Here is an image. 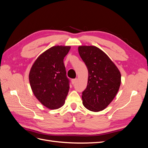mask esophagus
Returning a JSON list of instances; mask_svg holds the SVG:
<instances>
[{
  "label": "esophagus",
  "mask_w": 148,
  "mask_h": 148,
  "mask_svg": "<svg viewBox=\"0 0 148 148\" xmlns=\"http://www.w3.org/2000/svg\"><path fill=\"white\" fill-rule=\"evenodd\" d=\"M77 78L72 79H71V83H72L73 84H74L76 83V82H77Z\"/></svg>",
  "instance_id": "obj_1"
}]
</instances>
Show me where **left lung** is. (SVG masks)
Masks as SVG:
<instances>
[{
  "label": "left lung",
  "instance_id": "1",
  "mask_svg": "<svg viewBox=\"0 0 148 148\" xmlns=\"http://www.w3.org/2000/svg\"><path fill=\"white\" fill-rule=\"evenodd\" d=\"M78 52L88 70L87 87L82 92L83 104L92 112L104 110L119 91L120 71L106 53L96 46H79Z\"/></svg>",
  "mask_w": 148,
  "mask_h": 148
}]
</instances>
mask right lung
<instances>
[{
	"label": "right lung",
	"mask_w": 148,
	"mask_h": 148,
	"mask_svg": "<svg viewBox=\"0 0 148 148\" xmlns=\"http://www.w3.org/2000/svg\"><path fill=\"white\" fill-rule=\"evenodd\" d=\"M70 46H53L35 60L29 74L33 92L41 104L50 109L64 104L69 91L64 59Z\"/></svg>",
	"instance_id": "obj_1"
}]
</instances>
